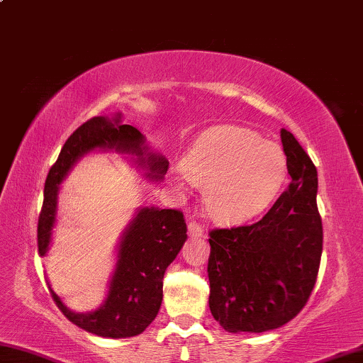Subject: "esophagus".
Instances as JSON below:
<instances>
[{
    "label": "esophagus",
    "mask_w": 363,
    "mask_h": 363,
    "mask_svg": "<svg viewBox=\"0 0 363 363\" xmlns=\"http://www.w3.org/2000/svg\"><path fill=\"white\" fill-rule=\"evenodd\" d=\"M188 234L191 238H201L202 234H204V226L198 221H189L188 223Z\"/></svg>",
    "instance_id": "34e87169"
}]
</instances>
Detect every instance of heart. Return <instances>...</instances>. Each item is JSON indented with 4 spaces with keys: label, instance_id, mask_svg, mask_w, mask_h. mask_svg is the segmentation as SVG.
Segmentation results:
<instances>
[{
    "label": "heart",
    "instance_id": "b5f03b06",
    "mask_svg": "<svg viewBox=\"0 0 363 363\" xmlns=\"http://www.w3.org/2000/svg\"><path fill=\"white\" fill-rule=\"evenodd\" d=\"M182 167V177L206 186L208 217L240 223L274 201L287 175V156L281 145L258 132L225 124L201 133Z\"/></svg>",
    "mask_w": 363,
    "mask_h": 363
}]
</instances>
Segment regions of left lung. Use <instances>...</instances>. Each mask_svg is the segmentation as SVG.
Masks as SVG:
<instances>
[{"instance_id":"left-lung-1","label":"left lung","mask_w":363,"mask_h":363,"mask_svg":"<svg viewBox=\"0 0 363 363\" xmlns=\"http://www.w3.org/2000/svg\"><path fill=\"white\" fill-rule=\"evenodd\" d=\"M291 177L253 225L211 231L208 308L226 332L263 333L300 313L314 289L322 257L317 170L294 133L281 130Z\"/></svg>"}]
</instances>
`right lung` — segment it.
I'll return each instance as SVG.
<instances>
[{
  "label": "right lung",
  "instance_id": "right-lung-1",
  "mask_svg": "<svg viewBox=\"0 0 363 363\" xmlns=\"http://www.w3.org/2000/svg\"><path fill=\"white\" fill-rule=\"evenodd\" d=\"M92 151H114L133 156L150 180L161 182L169 161L151 152L146 138L133 125L123 124V114L97 116L79 125L63 145L44 183V201L38 220V250H49L57 220L60 183L81 157ZM183 213L174 208L140 207L121 236L118 259L104 304L91 313H74L50 289L59 309L74 325L104 338L137 336L156 319L162 303V279L186 240Z\"/></svg>",
  "mask_w": 363,
  "mask_h": 363
}]
</instances>
